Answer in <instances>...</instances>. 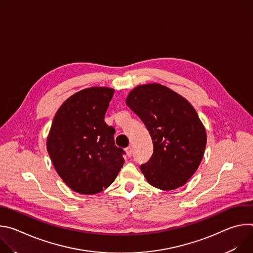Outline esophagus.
I'll list each match as a JSON object with an SVG mask.
<instances>
[{"mask_svg": "<svg viewBox=\"0 0 253 253\" xmlns=\"http://www.w3.org/2000/svg\"><path fill=\"white\" fill-rule=\"evenodd\" d=\"M125 151H126V154H127L128 157H131V156H132V148H131L130 146L127 147V148L125 149Z\"/></svg>", "mask_w": 253, "mask_h": 253, "instance_id": "1", "label": "esophagus"}]
</instances>
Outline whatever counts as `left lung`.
<instances>
[{"mask_svg":"<svg viewBox=\"0 0 253 253\" xmlns=\"http://www.w3.org/2000/svg\"><path fill=\"white\" fill-rule=\"evenodd\" d=\"M126 104L152 138L153 154L140 167L147 181L161 190L183 186L200 165L207 141L192 105L157 83L137 86Z\"/></svg>","mask_w":253,"mask_h":253,"instance_id":"8db88e82","label":"left lung"}]
</instances>
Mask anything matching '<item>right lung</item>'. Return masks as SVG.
Segmentation results:
<instances>
[{
	"instance_id": "add662e5",
	"label": "right lung",
	"mask_w": 253,
	"mask_h": 253,
	"mask_svg": "<svg viewBox=\"0 0 253 253\" xmlns=\"http://www.w3.org/2000/svg\"><path fill=\"white\" fill-rule=\"evenodd\" d=\"M114 89L91 87L68 98L57 111L47 150L63 181L80 194L109 187L124 163L115 129L104 121Z\"/></svg>"
}]
</instances>
